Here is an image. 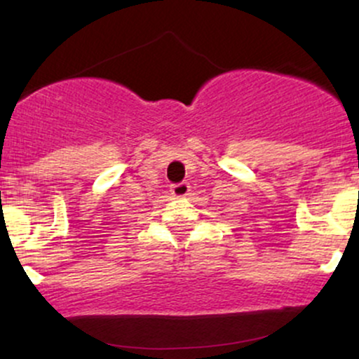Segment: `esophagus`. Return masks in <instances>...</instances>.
<instances>
[{
    "label": "esophagus",
    "instance_id": "34e87169",
    "mask_svg": "<svg viewBox=\"0 0 359 359\" xmlns=\"http://www.w3.org/2000/svg\"><path fill=\"white\" fill-rule=\"evenodd\" d=\"M170 192L174 197H185V196H189V192H191V185H189L187 182L174 184L170 187Z\"/></svg>",
    "mask_w": 359,
    "mask_h": 359
}]
</instances>
